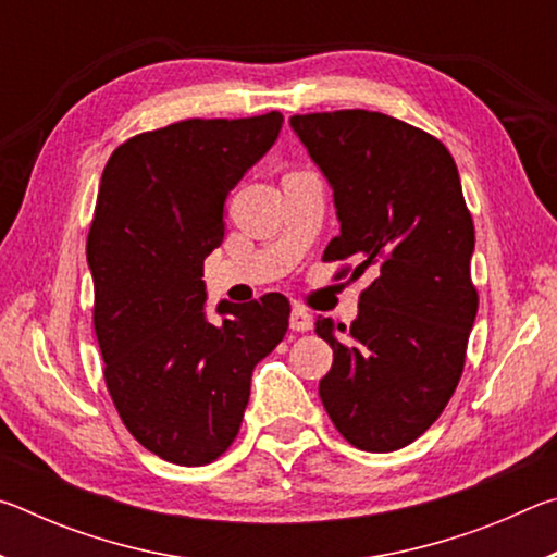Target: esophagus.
<instances>
[{"label":"esophagus","mask_w":557,"mask_h":557,"mask_svg":"<svg viewBox=\"0 0 557 557\" xmlns=\"http://www.w3.org/2000/svg\"><path fill=\"white\" fill-rule=\"evenodd\" d=\"M312 324H314V319H312V314L307 312L305 307H299V305L292 307V314H289V329H292V332H309V329H312Z\"/></svg>","instance_id":"1"}]
</instances>
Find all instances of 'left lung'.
I'll return each instance as SVG.
<instances>
[{"mask_svg":"<svg viewBox=\"0 0 557 557\" xmlns=\"http://www.w3.org/2000/svg\"><path fill=\"white\" fill-rule=\"evenodd\" d=\"M289 125L334 188L342 233L322 260L344 262L336 280L373 275L351 326L317 319L334 348L319 398L354 447L400 449L445 410L476 319L457 164L430 132L383 112H309Z\"/></svg>","mask_w":557,"mask_h":557,"instance_id":"left-lung-1","label":"left lung"}]
</instances>
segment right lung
I'll return each mask as SVG.
<instances>
[{"label":"right lung","instance_id":"add662e5","mask_svg":"<svg viewBox=\"0 0 557 557\" xmlns=\"http://www.w3.org/2000/svg\"><path fill=\"white\" fill-rule=\"evenodd\" d=\"M277 110L178 120L110 154L88 231L102 375L139 445L201 467L238 437L250 375L287 334L289 301L268 292L203 314V260L223 243V203L280 135Z\"/></svg>","mask_w":557,"mask_h":557}]
</instances>
